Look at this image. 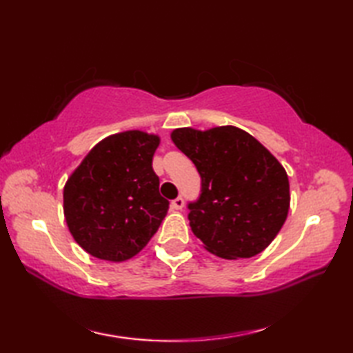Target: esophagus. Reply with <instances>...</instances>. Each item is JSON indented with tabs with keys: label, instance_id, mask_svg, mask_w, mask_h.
I'll list each match as a JSON object with an SVG mask.
<instances>
[{
	"label": "esophagus",
	"instance_id": "obj_1",
	"mask_svg": "<svg viewBox=\"0 0 353 353\" xmlns=\"http://www.w3.org/2000/svg\"><path fill=\"white\" fill-rule=\"evenodd\" d=\"M183 206H185V201L182 197H177L171 201V209H174V211H181Z\"/></svg>",
	"mask_w": 353,
	"mask_h": 353
}]
</instances>
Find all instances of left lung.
I'll return each instance as SVG.
<instances>
[{
	"mask_svg": "<svg viewBox=\"0 0 353 353\" xmlns=\"http://www.w3.org/2000/svg\"><path fill=\"white\" fill-rule=\"evenodd\" d=\"M171 139L196 165L201 192L188 203L190 226L224 259L252 258L279 234L290 209L287 171L252 134L234 125L176 129Z\"/></svg>",
	"mask_w": 353,
	"mask_h": 353,
	"instance_id": "left-lung-1",
	"label": "left lung"
}]
</instances>
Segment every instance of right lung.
Masks as SVG:
<instances>
[{
	"label": "right lung",
	"mask_w": 353,
	"mask_h": 353,
	"mask_svg": "<svg viewBox=\"0 0 353 353\" xmlns=\"http://www.w3.org/2000/svg\"><path fill=\"white\" fill-rule=\"evenodd\" d=\"M157 134L127 130L100 141L63 188V214L76 243L92 256L121 262L138 254L168 211L153 171Z\"/></svg>",
	"instance_id": "add662e5"
}]
</instances>
